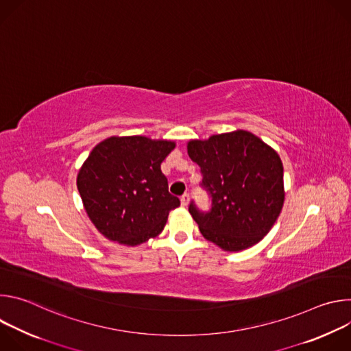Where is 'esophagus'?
Returning <instances> with one entry per match:
<instances>
[{
    "label": "esophagus",
    "instance_id": "esophagus-1",
    "mask_svg": "<svg viewBox=\"0 0 351 351\" xmlns=\"http://www.w3.org/2000/svg\"><path fill=\"white\" fill-rule=\"evenodd\" d=\"M180 203H182L183 207H187V204H189V194H187V193H184V194L180 197Z\"/></svg>",
    "mask_w": 351,
    "mask_h": 351
}]
</instances>
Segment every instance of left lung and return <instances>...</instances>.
Instances as JSON below:
<instances>
[{"label": "left lung", "mask_w": 351, "mask_h": 351, "mask_svg": "<svg viewBox=\"0 0 351 351\" xmlns=\"http://www.w3.org/2000/svg\"><path fill=\"white\" fill-rule=\"evenodd\" d=\"M187 154L203 175L211 210L189 213L202 234L225 252L257 244L276 222L285 202L283 165L278 153L247 130L190 140Z\"/></svg>", "instance_id": "left-lung-1"}]
</instances>
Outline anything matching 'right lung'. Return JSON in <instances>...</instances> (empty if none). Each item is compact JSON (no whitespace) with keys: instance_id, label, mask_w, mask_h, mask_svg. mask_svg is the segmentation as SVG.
<instances>
[{"instance_id":"obj_1","label":"right lung","mask_w":351,"mask_h":351,"mask_svg":"<svg viewBox=\"0 0 351 351\" xmlns=\"http://www.w3.org/2000/svg\"><path fill=\"white\" fill-rule=\"evenodd\" d=\"M175 141L112 136L98 143L77 173L83 207L111 241L137 245L158 236L180 206L168 191L161 164Z\"/></svg>"}]
</instances>
